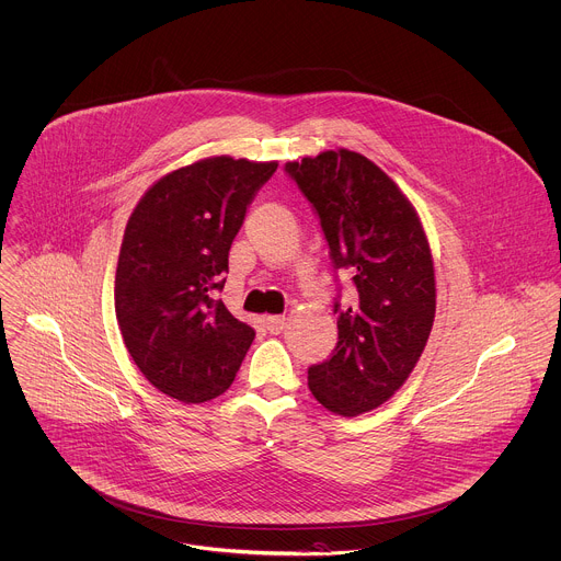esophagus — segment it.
Segmentation results:
<instances>
[{
  "label": "esophagus",
  "instance_id": "esophagus-1",
  "mask_svg": "<svg viewBox=\"0 0 561 561\" xmlns=\"http://www.w3.org/2000/svg\"><path fill=\"white\" fill-rule=\"evenodd\" d=\"M284 328H286V317H279V314L266 317V330H268L271 334H279Z\"/></svg>",
  "mask_w": 561,
  "mask_h": 561
}]
</instances>
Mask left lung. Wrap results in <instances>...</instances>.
<instances>
[{
  "label": "left lung",
  "instance_id": "left-lung-1",
  "mask_svg": "<svg viewBox=\"0 0 561 561\" xmlns=\"http://www.w3.org/2000/svg\"><path fill=\"white\" fill-rule=\"evenodd\" d=\"M286 172L321 218L336 268L354 275V299L339 312L330 360L308 369L312 396L356 417L389 402L415 369L437 310L435 262L417 209L398 183L360 152L339 148Z\"/></svg>",
  "mask_w": 561,
  "mask_h": 561
}]
</instances>
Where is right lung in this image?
<instances>
[{
	"mask_svg": "<svg viewBox=\"0 0 561 561\" xmlns=\"http://www.w3.org/2000/svg\"><path fill=\"white\" fill-rule=\"evenodd\" d=\"M275 170L277 161L198 159L157 179L126 222L117 325L146 380L179 402L222 396L255 339L214 295L247 207Z\"/></svg>",
	"mask_w": 561,
	"mask_h": 561,
	"instance_id": "obj_1",
	"label": "right lung"
}]
</instances>
